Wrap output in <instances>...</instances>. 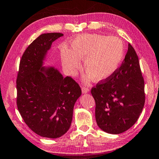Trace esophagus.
<instances>
[{"label":"esophagus","instance_id":"esophagus-1","mask_svg":"<svg viewBox=\"0 0 159 159\" xmlns=\"http://www.w3.org/2000/svg\"><path fill=\"white\" fill-rule=\"evenodd\" d=\"M89 91V89L87 88V87H82V93L83 94H86Z\"/></svg>","mask_w":159,"mask_h":159}]
</instances>
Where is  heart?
Returning <instances> with one entry per match:
<instances>
[{
    "mask_svg": "<svg viewBox=\"0 0 159 159\" xmlns=\"http://www.w3.org/2000/svg\"><path fill=\"white\" fill-rule=\"evenodd\" d=\"M124 56L125 46L120 39L100 34L77 36L72 41V49L65 47L61 52L62 65L70 76L77 74L84 59L85 82L92 77L95 82L109 79L118 71Z\"/></svg>",
    "mask_w": 159,
    "mask_h": 159,
    "instance_id": "heart-1",
    "label": "heart"
}]
</instances>
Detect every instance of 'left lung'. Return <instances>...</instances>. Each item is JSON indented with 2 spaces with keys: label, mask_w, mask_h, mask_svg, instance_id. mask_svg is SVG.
Masks as SVG:
<instances>
[{
  "label": "left lung",
  "mask_w": 159,
  "mask_h": 159,
  "mask_svg": "<svg viewBox=\"0 0 159 159\" xmlns=\"http://www.w3.org/2000/svg\"><path fill=\"white\" fill-rule=\"evenodd\" d=\"M99 128L110 134L125 132L135 123L145 103L144 80L135 51L130 43L118 71L91 89Z\"/></svg>",
  "instance_id": "1"
}]
</instances>
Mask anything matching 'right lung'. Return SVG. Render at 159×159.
I'll use <instances>...</instances> for the list:
<instances>
[{"label":"right lung","instance_id":"obj_1","mask_svg":"<svg viewBox=\"0 0 159 159\" xmlns=\"http://www.w3.org/2000/svg\"><path fill=\"white\" fill-rule=\"evenodd\" d=\"M61 33L40 35L30 44L20 61L17 107L29 128L40 136L57 139L70 129L73 109L82 94L77 82L64 77L54 66H43L52 43Z\"/></svg>","mask_w":159,"mask_h":159}]
</instances>
